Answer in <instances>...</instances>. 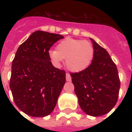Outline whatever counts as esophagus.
Listing matches in <instances>:
<instances>
[{
  "label": "esophagus",
  "instance_id": "obj_1",
  "mask_svg": "<svg viewBox=\"0 0 132 132\" xmlns=\"http://www.w3.org/2000/svg\"><path fill=\"white\" fill-rule=\"evenodd\" d=\"M66 79L67 81H71V76H70V75L69 74V73H68V72L66 74Z\"/></svg>",
  "mask_w": 132,
  "mask_h": 132
}]
</instances>
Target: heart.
Instances as JSON below:
<instances>
[{
  "mask_svg": "<svg viewBox=\"0 0 132 132\" xmlns=\"http://www.w3.org/2000/svg\"><path fill=\"white\" fill-rule=\"evenodd\" d=\"M94 48L87 40L66 38L57 46V51H49V57L54 64L59 65L66 59V66L72 72L86 70L92 62Z\"/></svg>",
  "mask_w": 132,
  "mask_h": 132,
  "instance_id": "obj_1",
  "label": "heart"
}]
</instances>
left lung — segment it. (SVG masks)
I'll return each instance as SVG.
<instances>
[{"label": "left lung", "mask_w": 132, "mask_h": 132, "mask_svg": "<svg viewBox=\"0 0 132 132\" xmlns=\"http://www.w3.org/2000/svg\"><path fill=\"white\" fill-rule=\"evenodd\" d=\"M90 40L94 48L92 62L86 70L70 76L81 110L90 116L99 117L114 107L121 84L117 66L108 51Z\"/></svg>", "instance_id": "8db88e82"}]
</instances>
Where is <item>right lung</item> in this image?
Listing matches in <instances>:
<instances>
[{"instance_id":"1","label":"right lung","mask_w":132,"mask_h":132,"mask_svg":"<svg viewBox=\"0 0 132 132\" xmlns=\"http://www.w3.org/2000/svg\"><path fill=\"white\" fill-rule=\"evenodd\" d=\"M62 35L37 31L18 48L11 65L9 87L18 108L44 117L53 112L66 82V72L55 68L48 51Z\"/></svg>"}]
</instances>
